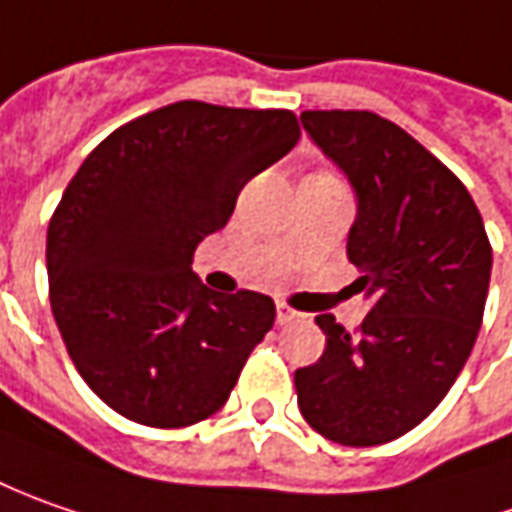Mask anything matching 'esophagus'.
Masks as SVG:
<instances>
[{
    "instance_id": "34e87169",
    "label": "esophagus",
    "mask_w": 512,
    "mask_h": 512,
    "mask_svg": "<svg viewBox=\"0 0 512 512\" xmlns=\"http://www.w3.org/2000/svg\"><path fill=\"white\" fill-rule=\"evenodd\" d=\"M297 317H300V311H294L291 306H286V303H277V323H280V326H286V323L297 320Z\"/></svg>"
}]
</instances>
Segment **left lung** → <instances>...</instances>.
Instances as JSON below:
<instances>
[{
  "instance_id": "left-lung-1",
  "label": "left lung",
  "mask_w": 512,
  "mask_h": 512,
  "mask_svg": "<svg viewBox=\"0 0 512 512\" xmlns=\"http://www.w3.org/2000/svg\"><path fill=\"white\" fill-rule=\"evenodd\" d=\"M311 141L357 192L351 286L374 306L357 331L314 323L323 357L294 371L300 414L320 436L371 448L416 428L445 399L485 314L493 249L465 184L394 121L306 110Z\"/></svg>"
}]
</instances>
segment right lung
I'll use <instances>...</instances> for the list:
<instances>
[{
  "label": "right lung",
  "instance_id": "right-lung-1",
  "mask_svg": "<svg viewBox=\"0 0 512 512\" xmlns=\"http://www.w3.org/2000/svg\"><path fill=\"white\" fill-rule=\"evenodd\" d=\"M297 141L291 110L175 101L84 158L47 226L50 309L76 371L115 414L186 428L221 411L274 326V300L206 289L192 257Z\"/></svg>",
  "mask_w": 512,
  "mask_h": 512
}]
</instances>
